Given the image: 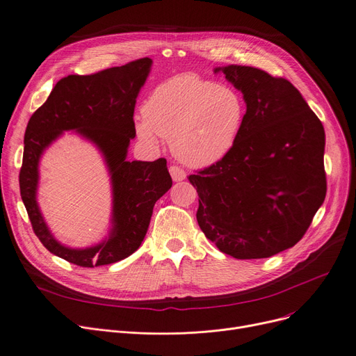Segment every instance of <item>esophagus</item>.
<instances>
[{"label":"esophagus","mask_w":356,"mask_h":356,"mask_svg":"<svg viewBox=\"0 0 356 356\" xmlns=\"http://www.w3.org/2000/svg\"><path fill=\"white\" fill-rule=\"evenodd\" d=\"M168 172H170V176H172L173 181H181V180L186 179L184 170H183V168H180L179 165H170Z\"/></svg>","instance_id":"obj_1"}]
</instances>
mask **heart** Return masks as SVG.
Instances as JSON below:
<instances>
[{
	"label": "heart",
	"mask_w": 356,
	"mask_h": 356,
	"mask_svg": "<svg viewBox=\"0 0 356 356\" xmlns=\"http://www.w3.org/2000/svg\"><path fill=\"white\" fill-rule=\"evenodd\" d=\"M137 121V133L156 144L168 138L175 156L191 167H209L235 147L247 117V104L229 86L183 73L160 83Z\"/></svg>",
	"instance_id": "b5f03b06"
}]
</instances>
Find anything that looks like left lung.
I'll list each match as a JSON object with an SVG mask.
<instances>
[{"label": "left lung", "instance_id": "obj_1", "mask_svg": "<svg viewBox=\"0 0 356 356\" xmlns=\"http://www.w3.org/2000/svg\"><path fill=\"white\" fill-rule=\"evenodd\" d=\"M218 72L242 92L247 117L232 152L189 176L197 223L223 254L268 258L303 238L325 200V129L287 79L239 65Z\"/></svg>", "mask_w": 356, "mask_h": 356}]
</instances>
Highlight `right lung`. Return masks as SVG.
<instances>
[{
	"label": "right lung",
	"mask_w": 356,
	"mask_h": 356,
	"mask_svg": "<svg viewBox=\"0 0 356 356\" xmlns=\"http://www.w3.org/2000/svg\"><path fill=\"white\" fill-rule=\"evenodd\" d=\"M153 60L143 58L93 74H69L31 115L24 134L20 193L31 227L54 255L81 267L117 263L138 250L147 234L156 202L172 188L165 159L127 161L136 137L134 108ZM63 130H76L104 156L113 184V228L99 245L89 249L62 246L47 228L36 204L38 163L44 149Z\"/></svg>",
	"instance_id": "1"
}]
</instances>
